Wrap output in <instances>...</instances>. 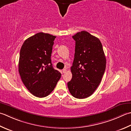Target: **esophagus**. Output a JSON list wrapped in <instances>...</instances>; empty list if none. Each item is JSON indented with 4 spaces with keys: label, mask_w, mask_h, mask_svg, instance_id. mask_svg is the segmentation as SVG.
Wrapping results in <instances>:
<instances>
[{
    "label": "esophagus",
    "mask_w": 131,
    "mask_h": 131,
    "mask_svg": "<svg viewBox=\"0 0 131 131\" xmlns=\"http://www.w3.org/2000/svg\"><path fill=\"white\" fill-rule=\"evenodd\" d=\"M66 71H67V70H66V69H63L62 70V72L63 73H65Z\"/></svg>",
    "instance_id": "obj_1"
}]
</instances>
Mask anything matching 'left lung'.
Wrapping results in <instances>:
<instances>
[{"label":"left lung","instance_id":"8db88e82","mask_svg":"<svg viewBox=\"0 0 131 131\" xmlns=\"http://www.w3.org/2000/svg\"><path fill=\"white\" fill-rule=\"evenodd\" d=\"M73 38L75 41V54L71 67L72 79L68 87L74 98L84 99L91 96L101 83L106 58L98 38L84 30Z\"/></svg>","mask_w":131,"mask_h":131}]
</instances>
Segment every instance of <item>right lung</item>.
<instances>
[{"label": "right lung", "instance_id": "right-lung-1", "mask_svg": "<svg viewBox=\"0 0 131 131\" xmlns=\"http://www.w3.org/2000/svg\"><path fill=\"white\" fill-rule=\"evenodd\" d=\"M56 36L40 32L29 37L20 49L19 72L30 93L38 98L49 95L61 74L53 68L51 61Z\"/></svg>", "mask_w": 131, "mask_h": 131}]
</instances>
